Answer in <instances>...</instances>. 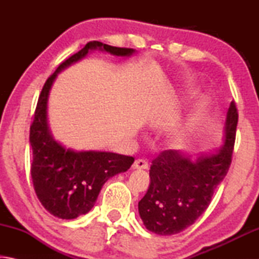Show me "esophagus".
<instances>
[{"label":"esophagus","instance_id":"obj_1","mask_svg":"<svg viewBox=\"0 0 259 259\" xmlns=\"http://www.w3.org/2000/svg\"><path fill=\"white\" fill-rule=\"evenodd\" d=\"M134 169H147L148 162L145 159H137L134 162Z\"/></svg>","mask_w":259,"mask_h":259}]
</instances>
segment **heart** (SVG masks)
<instances>
[{"mask_svg": "<svg viewBox=\"0 0 259 259\" xmlns=\"http://www.w3.org/2000/svg\"><path fill=\"white\" fill-rule=\"evenodd\" d=\"M181 140H183V139H179V142H181Z\"/></svg>", "mask_w": 259, "mask_h": 259, "instance_id": "b5f03b06", "label": "heart"}]
</instances>
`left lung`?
I'll return each instance as SVG.
<instances>
[{
    "mask_svg": "<svg viewBox=\"0 0 259 259\" xmlns=\"http://www.w3.org/2000/svg\"><path fill=\"white\" fill-rule=\"evenodd\" d=\"M238 119V109L232 102L225 121L224 145L214 154L192 160L181 151L168 150L152 161L150 187L138 202L140 218L148 231L177 234L207 210L229 171Z\"/></svg>",
    "mask_w": 259,
    "mask_h": 259,
    "instance_id": "obj_1",
    "label": "left lung"
}]
</instances>
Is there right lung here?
<instances>
[{
  "mask_svg": "<svg viewBox=\"0 0 259 259\" xmlns=\"http://www.w3.org/2000/svg\"><path fill=\"white\" fill-rule=\"evenodd\" d=\"M96 49L121 57H128L135 52L129 48L112 47L98 41L87 43L48 77L29 130V143L33 150L30 175L35 193L47 211L61 219H74L87 213L95 205L104 184L114 175L126 171L135 161L133 156L111 152L67 150L50 134L47 116L48 98L57 74Z\"/></svg>",
  "mask_w": 259,
  "mask_h": 259,
  "instance_id": "add662e5",
  "label": "right lung"
}]
</instances>
